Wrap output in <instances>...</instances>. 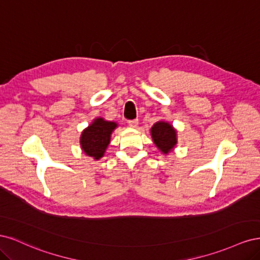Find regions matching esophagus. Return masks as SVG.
I'll use <instances>...</instances> for the list:
<instances>
[{
	"label": "esophagus",
	"instance_id": "obj_1",
	"mask_svg": "<svg viewBox=\"0 0 260 260\" xmlns=\"http://www.w3.org/2000/svg\"><path fill=\"white\" fill-rule=\"evenodd\" d=\"M128 124H129V127H131V128H137L138 124H139V120H138V119L129 120V121H128Z\"/></svg>",
	"mask_w": 260,
	"mask_h": 260
}]
</instances>
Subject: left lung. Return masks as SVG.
I'll list each match as a JSON object with an SVG mask.
<instances>
[{
    "label": "left lung",
    "mask_w": 260,
    "mask_h": 260,
    "mask_svg": "<svg viewBox=\"0 0 260 260\" xmlns=\"http://www.w3.org/2000/svg\"><path fill=\"white\" fill-rule=\"evenodd\" d=\"M151 136L156 147L165 155L174 151L178 144L177 130L168 121L159 120L155 122L151 128Z\"/></svg>",
    "instance_id": "left-lung-1"
}]
</instances>
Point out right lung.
I'll return each instance as SVG.
<instances>
[{"label": "right lung", "mask_w": 260, "mask_h": 260, "mask_svg": "<svg viewBox=\"0 0 260 260\" xmlns=\"http://www.w3.org/2000/svg\"><path fill=\"white\" fill-rule=\"evenodd\" d=\"M117 127L118 123L115 121L105 120L102 117L95 118L80 136V146L83 153L95 160L102 158L111 143L112 133Z\"/></svg>", "instance_id": "obj_1"}]
</instances>
